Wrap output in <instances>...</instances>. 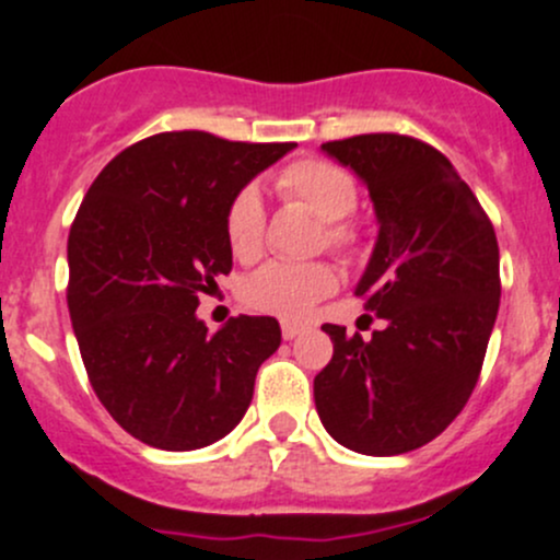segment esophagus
Instances as JSON below:
<instances>
[{
  "label": "esophagus",
  "mask_w": 560,
  "mask_h": 560,
  "mask_svg": "<svg viewBox=\"0 0 560 560\" xmlns=\"http://www.w3.org/2000/svg\"><path fill=\"white\" fill-rule=\"evenodd\" d=\"M303 332V327H298V325H290V322H284V325H281V336L287 338V341H292V338H298Z\"/></svg>",
  "instance_id": "1"
}]
</instances>
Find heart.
<instances>
[{
  "instance_id": "b5f03b06",
  "label": "heart",
  "mask_w": 560,
  "mask_h": 560,
  "mask_svg": "<svg viewBox=\"0 0 560 560\" xmlns=\"http://www.w3.org/2000/svg\"><path fill=\"white\" fill-rule=\"evenodd\" d=\"M273 186L281 200L298 202L319 219V248L325 246L341 257H352L363 244L360 224L352 219V211L358 208V184L343 167L327 160H295L276 173ZM224 238L241 262H252L262 252L265 208L254 186H244L230 200L224 211ZM336 287L338 276L327 262L276 259L248 276L241 298L254 312L301 322L314 312L316 303L332 295Z\"/></svg>"
}]
</instances>
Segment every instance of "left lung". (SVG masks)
I'll return each instance as SVG.
<instances>
[{
  "label": "left lung",
  "mask_w": 560,
  "mask_h": 560,
  "mask_svg": "<svg viewBox=\"0 0 560 560\" xmlns=\"http://www.w3.org/2000/svg\"><path fill=\"white\" fill-rule=\"evenodd\" d=\"M322 149L365 180L380 238L354 295L387 322L371 341L322 325L332 358L314 376L325 431L363 455L433 442L477 387L501 298L499 241L453 162L409 135Z\"/></svg>",
  "instance_id": "left-lung-1"
}]
</instances>
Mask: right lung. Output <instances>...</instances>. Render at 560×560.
<instances>
[{
  "mask_svg": "<svg viewBox=\"0 0 560 560\" xmlns=\"http://www.w3.org/2000/svg\"><path fill=\"white\" fill-rule=\"evenodd\" d=\"M295 143L160 132L113 156L67 238V308L89 382L149 447L184 453L244 420L257 371L281 343L273 316L211 332L195 308L233 270L224 211Z\"/></svg>",
  "mask_w": 560,
  "mask_h": 560,
  "instance_id": "right-lung-1",
  "label": "right lung"
}]
</instances>
